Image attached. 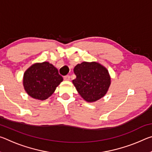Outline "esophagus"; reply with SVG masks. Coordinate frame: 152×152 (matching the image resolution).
<instances>
[{
  "label": "esophagus",
  "mask_w": 152,
  "mask_h": 152,
  "mask_svg": "<svg viewBox=\"0 0 152 152\" xmlns=\"http://www.w3.org/2000/svg\"><path fill=\"white\" fill-rule=\"evenodd\" d=\"M70 76H69V75H67V76H64V80L68 81V80H70Z\"/></svg>",
  "instance_id": "34e87169"
}]
</instances>
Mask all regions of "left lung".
<instances>
[{
	"label": "left lung",
	"mask_w": 152,
	"mask_h": 152,
	"mask_svg": "<svg viewBox=\"0 0 152 152\" xmlns=\"http://www.w3.org/2000/svg\"><path fill=\"white\" fill-rule=\"evenodd\" d=\"M72 80L77 91L86 101L95 102L106 94L110 84L107 69L98 62L84 61L74 67Z\"/></svg>",
	"instance_id": "1"
}]
</instances>
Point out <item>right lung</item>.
<instances>
[{
  "label": "right lung",
  "instance_id": "right-lung-1",
  "mask_svg": "<svg viewBox=\"0 0 152 152\" xmlns=\"http://www.w3.org/2000/svg\"><path fill=\"white\" fill-rule=\"evenodd\" d=\"M62 80L58 69L48 61L33 64L23 75L25 91L33 99L42 101L50 97Z\"/></svg>",
  "mask_w": 152,
  "mask_h": 152
}]
</instances>
